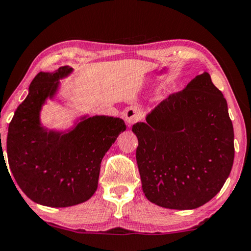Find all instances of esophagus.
I'll use <instances>...</instances> for the list:
<instances>
[{
	"instance_id": "34e87169",
	"label": "esophagus",
	"mask_w": 251,
	"mask_h": 251,
	"mask_svg": "<svg viewBox=\"0 0 251 251\" xmlns=\"http://www.w3.org/2000/svg\"><path fill=\"white\" fill-rule=\"evenodd\" d=\"M141 115L142 111L140 108H137V107H129V108H127L124 113V117L127 125L132 126L135 123L140 121Z\"/></svg>"
}]
</instances>
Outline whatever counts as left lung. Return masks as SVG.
Listing matches in <instances>:
<instances>
[{
  "mask_svg": "<svg viewBox=\"0 0 251 251\" xmlns=\"http://www.w3.org/2000/svg\"><path fill=\"white\" fill-rule=\"evenodd\" d=\"M133 125L147 200L166 209L205 204L231 172L233 127L224 95L204 73Z\"/></svg>",
  "mask_w": 251,
  "mask_h": 251,
  "instance_id": "8db88e82",
  "label": "left lung"
}]
</instances>
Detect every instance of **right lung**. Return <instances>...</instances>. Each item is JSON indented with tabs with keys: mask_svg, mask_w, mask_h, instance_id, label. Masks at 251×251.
Masks as SVG:
<instances>
[{
	"mask_svg": "<svg viewBox=\"0 0 251 251\" xmlns=\"http://www.w3.org/2000/svg\"><path fill=\"white\" fill-rule=\"evenodd\" d=\"M73 71L63 66L35 75L15 110L6 138L7 160L20 189L32 201L52 208L75 205L93 197L102 157L126 129L122 118L104 115H85L67 130L42 126L43 105L54 99L59 80Z\"/></svg>",
	"mask_w": 251,
	"mask_h": 251,
	"instance_id": "obj_1",
	"label": "right lung"
}]
</instances>
